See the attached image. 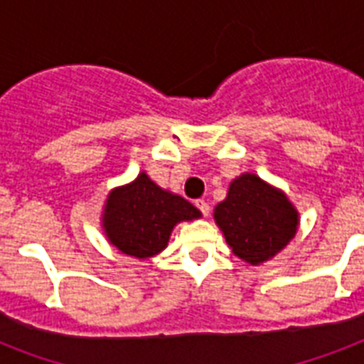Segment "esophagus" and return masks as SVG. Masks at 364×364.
Returning a JSON list of instances; mask_svg holds the SVG:
<instances>
[{
  "mask_svg": "<svg viewBox=\"0 0 364 364\" xmlns=\"http://www.w3.org/2000/svg\"><path fill=\"white\" fill-rule=\"evenodd\" d=\"M196 208L202 211L203 217H208L209 211H211V209H209V203L205 202V200H196Z\"/></svg>",
  "mask_w": 364,
  "mask_h": 364,
  "instance_id": "34e87169",
  "label": "esophagus"
}]
</instances>
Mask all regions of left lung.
Masks as SVG:
<instances>
[{
    "label": "left lung",
    "mask_w": 364,
    "mask_h": 364,
    "mask_svg": "<svg viewBox=\"0 0 364 364\" xmlns=\"http://www.w3.org/2000/svg\"><path fill=\"white\" fill-rule=\"evenodd\" d=\"M213 217L232 252L250 265L277 256L299 224V213L284 192L254 173H241L230 183L228 196Z\"/></svg>",
    "instance_id": "1"
}]
</instances>
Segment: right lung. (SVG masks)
I'll return each instance as SVG.
<instances>
[{
    "label": "right lung",
    "instance_id": "right-lung-1",
    "mask_svg": "<svg viewBox=\"0 0 364 364\" xmlns=\"http://www.w3.org/2000/svg\"><path fill=\"white\" fill-rule=\"evenodd\" d=\"M202 217L185 198L164 191L146 172L108 194L102 209L106 237L132 258H153L168 247L177 223Z\"/></svg>",
    "mask_w": 364,
    "mask_h": 364
}]
</instances>
